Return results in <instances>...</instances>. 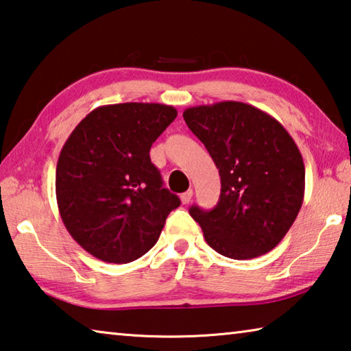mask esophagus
<instances>
[{"mask_svg":"<svg viewBox=\"0 0 351 351\" xmlns=\"http://www.w3.org/2000/svg\"><path fill=\"white\" fill-rule=\"evenodd\" d=\"M192 197H193V190L190 189V190H187V192H184L181 195V203L182 204H189L190 201H192Z\"/></svg>","mask_w":351,"mask_h":351,"instance_id":"esophagus-1","label":"esophagus"}]
</instances>
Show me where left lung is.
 I'll return each instance as SVG.
<instances>
[{
    "instance_id": "obj_1",
    "label": "left lung",
    "mask_w": 351,
    "mask_h": 351,
    "mask_svg": "<svg viewBox=\"0 0 351 351\" xmlns=\"http://www.w3.org/2000/svg\"><path fill=\"white\" fill-rule=\"evenodd\" d=\"M221 176L212 210L190 215L218 254L234 260L274 249L293 226L305 193V164L280 122L252 105L226 100L182 112Z\"/></svg>"
}]
</instances>
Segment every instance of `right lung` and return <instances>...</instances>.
Instances as JSON below:
<instances>
[{"label": "right lung", "instance_id": "obj_1", "mask_svg": "<svg viewBox=\"0 0 351 351\" xmlns=\"http://www.w3.org/2000/svg\"><path fill=\"white\" fill-rule=\"evenodd\" d=\"M178 111L164 104L104 105L83 117L57 162L56 195L71 237L106 263H130L158 241L181 204L150 148Z\"/></svg>", "mask_w": 351, "mask_h": 351}]
</instances>
